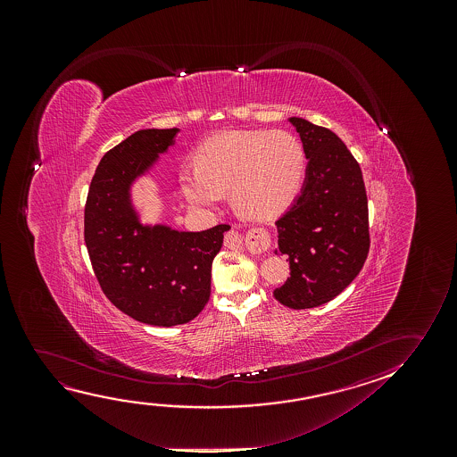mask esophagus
Segmentation results:
<instances>
[{
  "mask_svg": "<svg viewBox=\"0 0 457 457\" xmlns=\"http://www.w3.org/2000/svg\"><path fill=\"white\" fill-rule=\"evenodd\" d=\"M225 245L228 248H242L244 246V238L237 232H229V234H226L225 237Z\"/></svg>",
  "mask_w": 457,
  "mask_h": 457,
  "instance_id": "1",
  "label": "esophagus"
}]
</instances>
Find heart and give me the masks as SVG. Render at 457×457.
<instances>
[{
	"mask_svg": "<svg viewBox=\"0 0 457 457\" xmlns=\"http://www.w3.org/2000/svg\"><path fill=\"white\" fill-rule=\"evenodd\" d=\"M306 167L304 145L292 132L231 129L206 138L178 182L190 206L213 209L229 190L238 213L270 220L294 204Z\"/></svg>",
	"mask_w": 457,
	"mask_h": 457,
	"instance_id": "obj_1",
	"label": "heart"
}]
</instances>
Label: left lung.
<instances>
[{"mask_svg": "<svg viewBox=\"0 0 457 457\" xmlns=\"http://www.w3.org/2000/svg\"><path fill=\"white\" fill-rule=\"evenodd\" d=\"M288 121L309 162L301 194L276 221L290 278L273 296L290 309H311L336 298L362 270L370 250L369 201L359 163L334 132L298 117Z\"/></svg>", "mask_w": 457, "mask_h": 457, "instance_id": "8db88e82", "label": "left lung"}]
</instances>
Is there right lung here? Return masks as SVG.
<instances>
[{"label": "right lung", "mask_w": 457, "mask_h": 457, "mask_svg": "<svg viewBox=\"0 0 457 457\" xmlns=\"http://www.w3.org/2000/svg\"><path fill=\"white\" fill-rule=\"evenodd\" d=\"M178 131L142 129L107 151L84 209V240L101 290L131 319L165 328L188 323L206 306L213 257L231 228L184 232L140 223L132 182L175 144Z\"/></svg>", "instance_id": "right-lung-1"}]
</instances>
